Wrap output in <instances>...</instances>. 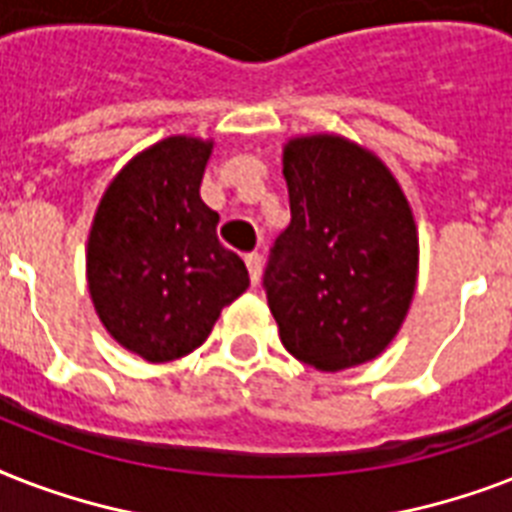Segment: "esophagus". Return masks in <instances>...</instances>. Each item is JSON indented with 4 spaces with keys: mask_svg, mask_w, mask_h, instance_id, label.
<instances>
[{
    "mask_svg": "<svg viewBox=\"0 0 512 512\" xmlns=\"http://www.w3.org/2000/svg\"><path fill=\"white\" fill-rule=\"evenodd\" d=\"M244 263H247L249 268V279H252V284H257V281H260V273H263V257H260V252H247V255H244Z\"/></svg>",
    "mask_w": 512,
    "mask_h": 512,
    "instance_id": "esophagus-1",
    "label": "esophagus"
}]
</instances>
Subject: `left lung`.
Here are the masks:
<instances>
[{
	"label": "left lung",
	"mask_w": 512,
	"mask_h": 512,
	"mask_svg": "<svg viewBox=\"0 0 512 512\" xmlns=\"http://www.w3.org/2000/svg\"><path fill=\"white\" fill-rule=\"evenodd\" d=\"M292 220L276 236L263 289L284 348L321 372L380 356L417 281L412 209L385 164L335 135L284 151Z\"/></svg>",
	"instance_id": "obj_1"
}]
</instances>
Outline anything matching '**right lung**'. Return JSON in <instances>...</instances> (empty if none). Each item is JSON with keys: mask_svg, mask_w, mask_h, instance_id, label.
Returning a JSON list of instances; mask_svg holds the SVG:
<instances>
[{"mask_svg": "<svg viewBox=\"0 0 512 512\" xmlns=\"http://www.w3.org/2000/svg\"><path fill=\"white\" fill-rule=\"evenodd\" d=\"M209 143L167 138L108 185L90 231L87 281L103 327L146 361H172L207 340L249 287L247 265L217 239L199 196Z\"/></svg>", "mask_w": 512, "mask_h": 512, "instance_id": "right-lung-1", "label": "right lung"}]
</instances>
